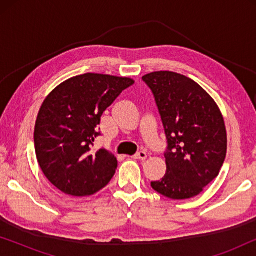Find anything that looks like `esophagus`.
<instances>
[{
	"mask_svg": "<svg viewBox=\"0 0 256 256\" xmlns=\"http://www.w3.org/2000/svg\"><path fill=\"white\" fill-rule=\"evenodd\" d=\"M134 158H135V160H144L146 158V152H138V154H135Z\"/></svg>",
	"mask_w": 256,
	"mask_h": 256,
	"instance_id": "34e87169",
	"label": "esophagus"
}]
</instances>
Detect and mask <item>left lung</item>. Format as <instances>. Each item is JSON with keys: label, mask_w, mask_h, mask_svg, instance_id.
Returning a JSON list of instances; mask_svg holds the SVG:
<instances>
[{"label": "left lung", "mask_w": 256, "mask_h": 256, "mask_svg": "<svg viewBox=\"0 0 256 256\" xmlns=\"http://www.w3.org/2000/svg\"><path fill=\"white\" fill-rule=\"evenodd\" d=\"M152 90L166 138V174L152 188L170 199L196 197L219 174L227 150L225 122L214 100L180 73L142 78Z\"/></svg>", "instance_id": "8db88e82"}]
</instances>
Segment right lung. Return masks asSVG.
Masks as SVG:
<instances>
[{
	"label": "right lung",
	"instance_id": "1",
	"mask_svg": "<svg viewBox=\"0 0 256 256\" xmlns=\"http://www.w3.org/2000/svg\"><path fill=\"white\" fill-rule=\"evenodd\" d=\"M132 85L129 78L86 73L60 84L44 100L34 126V150L45 177L62 192L92 196L113 178L116 158L92 146L101 115Z\"/></svg>",
	"mask_w": 256,
	"mask_h": 256
}]
</instances>
